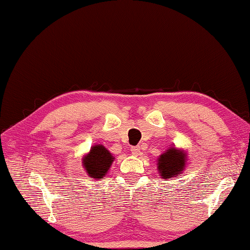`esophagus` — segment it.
Returning <instances> with one entry per match:
<instances>
[{
	"instance_id": "obj_1",
	"label": "esophagus",
	"mask_w": 250,
	"mask_h": 250,
	"mask_svg": "<svg viewBox=\"0 0 250 250\" xmlns=\"http://www.w3.org/2000/svg\"><path fill=\"white\" fill-rule=\"evenodd\" d=\"M131 152H132V154H134V155H139L141 152L140 146H132L131 147Z\"/></svg>"
}]
</instances>
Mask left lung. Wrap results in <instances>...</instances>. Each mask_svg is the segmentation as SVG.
Wrapping results in <instances>:
<instances>
[{
    "instance_id": "8db88e82",
    "label": "left lung",
    "mask_w": 250,
    "mask_h": 250,
    "mask_svg": "<svg viewBox=\"0 0 250 250\" xmlns=\"http://www.w3.org/2000/svg\"><path fill=\"white\" fill-rule=\"evenodd\" d=\"M156 167L161 179H174L183 173L188 164V153L183 149L168 146L156 160Z\"/></svg>"
}]
</instances>
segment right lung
<instances>
[{
    "label": "right lung",
    "mask_w": 250,
    "mask_h": 250,
    "mask_svg": "<svg viewBox=\"0 0 250 250\" xmlns=\"http://www.w3.org/2000/svg\"><path fill=\"white\" fill-rule=\"evenodd\" d=\"M82 160L83 167L88 176L94 180H100L104 179L110 170V167L115 161V156L103 145H95L90 147L87 154L83 156Z\"/></svg>",
    "instance_id": "right-lung-1"
}]
</instances>
